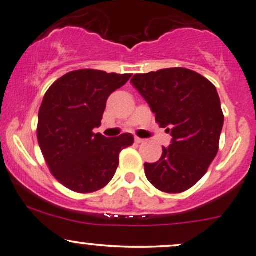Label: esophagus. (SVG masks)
<instances>
[{"mask_svg": "<svg viewBox=\"0 0 256 256\" xmlns=\"http://www.w3.org/2000/svg\"><path fill=\"white\" fill-rule=\"evenodd\" d=\"M135 142H136V144H142V142H144V140L140 138V137H135Z\"/></svg>", "mask_w": 256, "mask_h": 256, "instance_id": "1", "label": "esophagus"}]
</instances>
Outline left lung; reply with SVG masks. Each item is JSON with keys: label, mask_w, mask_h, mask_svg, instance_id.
Here are the masks:
<instances>
[{"label": "left lung", "mask_w": 256, "mask_h": 256, "mask_svg": "<svg viewBox=\"0 0 256 256\" xmlns=\"http://www.w3.org/2000/svg\"><path fill=\"white\" fill-rule=\"evenodd\" d=\"M131 83L160 128L172 135L160 160L144 163L147 179L164 192L190 189L205 176L218 152L224 116L216 87L182 67L135 74Z\"/></svg>", "instance_id": "8db88e82"}]
</instances>
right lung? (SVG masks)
<instances>
[{
    "mask_svg": "<svg viewBox=\"0 0 256 256\" xmlns=\"http://www.w3.org/2000/svg\"><path fill=\"white\" fill-rule=\"evenodd\" d=\"M131 74L78 70L66 74L45 93L38 120V141L52 176L67 189L93 192L115 176L119 154L134 144L131 134H94L102 125L109 96Z\"/></svg>",
    "mask_w": 256,
    "mask_h": 256,
    "instance_id": "add662e5",
    "label": "right lung"
}]
</instances>
